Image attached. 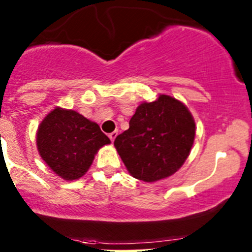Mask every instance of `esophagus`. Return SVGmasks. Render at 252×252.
I'll return each instance as SVG.
<instances>
[{
	"instance_id": "obj_1",
	"label": "esophagus",
	"mask_w": 252,
	"mask_h": 252,
	"mask_svg": "<svg viewBox=\"0 0 252 252\" xmlns=\"http://www.w3.org/2000/svg\"><path fill=\"white\" fill-rule=\"evenodd\" d=\"M116 136H117V130H116V131H112L110 135H108V138L111 139V141H114V139H116Z\"/></svg>"
}]
</instances>
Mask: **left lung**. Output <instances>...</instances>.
I'll list each match as a JSON object with an SVG mask.
<instances>
[{"instance_id": "left-lung-1", "label": "left lung", "mask_w": 252, "mask_h": 252, "mask_svg": "<svg viewBox=\"0 0 252 252\" xmlns=\"http://www.w3.org/2000/svg\"><path fill=\"white\" fill-rule=\"evenodd\" d=\"M195 122L180 101L161 95L144 102L114 146L129 173L144 182L169 177L185 162L194 144Z\"/></svg>"}]
</instances>
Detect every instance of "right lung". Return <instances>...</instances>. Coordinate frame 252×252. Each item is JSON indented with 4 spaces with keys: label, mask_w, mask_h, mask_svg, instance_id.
I'll return each mask as SVG.
<instances>
[{
    "label": "right lung",
    "mask_w": 252,
    "mask_h": 252,
    "mask_svg": "<svg viewBox=\"0 0 252 252\" xmlns=\"http://www.w3.org/2000/svg\"><path fill=\"white\" fill-rule=\"evenodd\" d=\"M110 142L97 124L78 112L62 108H55L45 117L36 135L40 156L65 180L83 177L97 150Z\"/></svg>",
    "instance_id": "obj_1"
}]
</instances>
